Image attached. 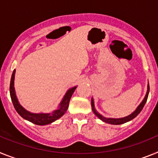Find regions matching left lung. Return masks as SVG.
<instances>
[{
    "label": "left lung",
    "instance_id": "8db88e82",
    "mask_svg": "<svg viewBox=\"0 0 158 158\" xmlns=\"http://www.w3.org/2000/svg\"><path fill=\"white\" fill-rule=\"evenodd\" d=\"M149 85L148 83L147 85V91H146V94H145V98H143V100L142 101V102L139 104L138 107L136 108V110H134L133 113H131L130 114H129L128 116H126V117L123 118H106L104 116H102L101 114L98 113L97 110H96L95 107H94V98H91V108H92V110L94 112V114L100 119L102 120V122L106 123H108V124H111V125H121V124H124V123H127V122H130L132 119H134V118H136L139 113L142 111V110L143 109L144 106H145V102L147 101L148 95H149Z\"/></svg>",
    "mask_w": 158,
    "mask_h": 158
}]
</instances>
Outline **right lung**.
<instances>
[{"instance_id":"obj_1","label":"right lung","mask_w":158,"mask_h":158,"mask_svg":"<svg viewBox=\"0 0 158 158\" xmlns=\"http://www.w3.org/2000/svg\"><path fill=\"white\" fill-rule=\"evenodd\" d=\"M15 73H16V70L14 69L11 77L10 81V87H9V90H10V96L12 102H13V106H14L16 112L21 116L22 118L25 120H28L31 123H34L35 125H39V126H45V125H48L50 123H53L60 118H61L64 114L66 113L67 110L69 106L70 99H71V96L73 94L74 91L75 90L77 86L75 87H71L67 90V92L64 94V98H62L60 103L59 104L57 109L53 110L52 112H49V113H32L26 109H24L23 106L20 104L17 97L16 94V90L14 87V79H15Z\"/></svg>"}]
</instances>
